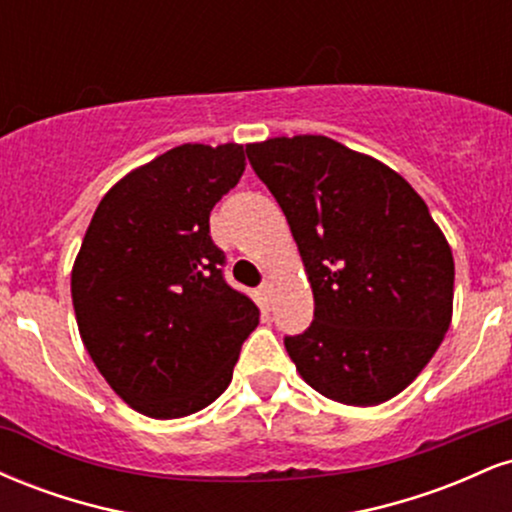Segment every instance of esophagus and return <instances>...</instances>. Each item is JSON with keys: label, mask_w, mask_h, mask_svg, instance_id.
<instances>
[{"label": "esophagus", "mask_w": 512, "mask_h": 512, "mask_svg": "<svg viewBox=\"0 0 512 512\" xmlns=\"http://www.w3.org/2000/svg\"><path fill=\"white\" fill-rule=\"evenodd\" d=\"M272 289H274V281H272V276H267V279H264L260 284V293L264 298H269V296H272Z\"/></svg>", "instance_id": "34e87169"}]
</instances>
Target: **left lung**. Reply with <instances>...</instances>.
<instances>
[{
    "label": "left lung",
    "instance_id": "8db88e82",
    "mask_svg": "<svg viewBox=\"0 0 512 512\" xmlns=\"http://www.w3.org/2000/svg\"><path fill=\"white\" fill-rule=\"evenodd\" d=\"M301 250L315 313L284 337L320 395L373 407L399 395L450 327L455 264L402 175L320 134L248 144Z\"/></svg>",
    "mask_w": 512,
    "mask_h": 512
}]
</instances>
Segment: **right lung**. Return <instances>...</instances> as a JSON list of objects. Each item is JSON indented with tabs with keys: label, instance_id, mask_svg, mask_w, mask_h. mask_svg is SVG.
Listing matches in <instances>:
<instances>
[{
	"label": "right lung",
	"instance_id": "1",
	"mask_svg": "<svg viewBox=\"0 0 512 512\" xmlns=\"http://www.w3.org/2000/svg\"><path fill=\"white\" fill-rule=\"evenodd\" d=\"M245 170L240 144H182L98 204L72 272L81 339L108 385L151 419L209 407L260 322L223 276L209 214Z\"/></svg>",
	"mask_w": 512,
	"mask_h": 512
}]
</instances>
